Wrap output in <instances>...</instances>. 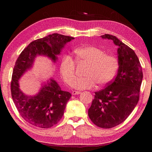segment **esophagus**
<instances>
[{
	"label": "esophagus",
	"instance_id": "1",
	"mask_svg": "<svg viewBox=\"0 0 152 152\" xmlns=\"http://www.w3.org/2000/svg\"><path fill=\"white\" fill-rule=\"evenodd\" d=\"M80 93H81V92H80V91H72V95L80 94Z\"/></svg>",
	"mask_w": 152,
	"mask_h": 152
}]
</instances>
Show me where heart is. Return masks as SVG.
<instances>
[{
	"label": "heart",
	"instance_id": "obj_1",
	"mask_svg": "<svg viewBox=\"0 0 152 152\" xmlns=\"http://www.w3.org/2000/svg\"><path fill=\"white\" fill-rule=\"evenodd\" d=\"M79 61L89 64L85 78H78L72 82V88L76 90L91 89L98 84L104 86L110 82L118 68V60L115 56L106 55L101 49L84 46L74 51ZM76 62L70 56H64L60 66V72L67 83L75 78Z\"/></svg>",
	"mask_w": 152,
	"mask_h": 152
}]
</instances>
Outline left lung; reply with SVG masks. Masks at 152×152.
I'll use <instances>...</instances> for the list:
<instances>
[{"mask_svg": "<svg viewBox=\"0 0 152 152\" xmlns=\"http://www.w3.org/2000/svg\"><path fill=\"white\" fill-rule=\"evenodd\" d=\"M101 37L112 40L118 47L119 68L114 80L105 88L95 92L88 113L94 124L109 129L124 121L137 105L143 72L140 60L132 49L115 36L105 34Z\"/></svg>", "mask_w": 152, "mask_h": 152, "instance_id": "8db88e82", "label": "left lung"}]
</instances>
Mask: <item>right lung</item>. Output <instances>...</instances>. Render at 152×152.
I'll return each mask as SVG.
<instances>
[{
    "label": "right lung",
    "instance_id": "obj_1",
    "mask_svg": "<svg viewBox=\"0 0 152 152\" xmlns=\"http://www.w3.org/2000/svg\"><path fill=\"white\" fill-rule=\"evenodd\" d=\"M74 39L53 33L33 41L24 49L15 62L11 81L12 100L21 117L35 127L50 128L57 124L72 95L69 92L61 91L52 78L42 82L37 94L27 95L20 89L19 80L33 68L38 56L47 57L56 63L57 56L60 54L66 43Z\"/></svg>",
    "mask_w": 152,
    "mask_h": 152
}]
</instances>
